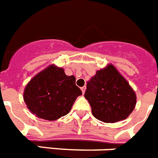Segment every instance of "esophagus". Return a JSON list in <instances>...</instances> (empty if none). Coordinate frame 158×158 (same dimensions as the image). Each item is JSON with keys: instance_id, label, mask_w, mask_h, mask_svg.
Instances as JSON below:
<instances>
[{"instance_id": "1", "label": "esophagus", "mask_w": 158, "mask_h": 158, "mask_svg": "<svg viewBox=\"0 0 158 158\" xmlns=\"http://www.w3.org/2000/svg\"><path fill=\"white\" fill-rule=\"evenodd\" d=\"M81 90H82V92H83V94H84V92H85V91H86V86H83V87H82Z\"/></svg>"}]
</instances>
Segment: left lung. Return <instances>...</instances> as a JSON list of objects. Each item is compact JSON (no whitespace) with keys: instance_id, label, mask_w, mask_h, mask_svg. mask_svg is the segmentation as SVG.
I'll list each match as a JSON object with an SVG mask.
<instances>
[{"instance_id":"obj_1","label":"left lung","mask_w":158,"mask_h":158,"mask_svg":"<svg viewBox=\"0 0 158 158\" xmlns=\"http://www.w3.org/2000/svg\"><path fill=\"white\" fill-rule=\"evenodd\" d=\"M84 97L92 115L104 123L126 119L136 105V94L113 65L99 70L87 82Z\"/></svg>"}]
</instances>
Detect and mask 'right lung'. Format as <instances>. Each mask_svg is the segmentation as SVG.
Wrapping results in <instances>:
<instances>
[{"instance_id":"1","label":"right lung","mask_w":158,"mask_h":158,"mask_svg":"<svg viewBox=\"0 0 158 158\" xmlns=\"http://www.w3.org/2000/svg\"><path fill=\"white\" fill-rule=\"evenodd\" d=\"M81 95L80 88L75 85V77L68 76L63 68L51 65L28 83L24 91V101L36 116L55 120L67 115Z\"/></svg>"}]
</instances>
